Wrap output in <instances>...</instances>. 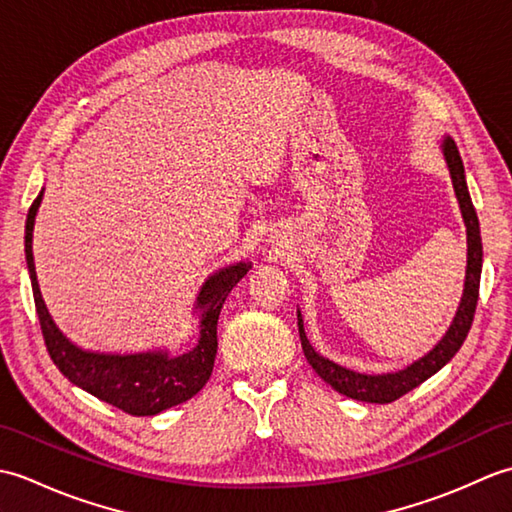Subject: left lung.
<instances>
[{"instance_id":"8db88e82","label":"left lung","mask_w":512,"mask_h":512,"mask_svg":"<svg viewBox=\"0 0 512 512\" xmlns=\"http://www.w3.org/2000/svg\"><path fill=\"white\" fill-rule=\"evenodd\" d=\"M442 154L447 160V167L451 173V182L455 189V198L460 202V211L464 217L466 226V279H464V292L460 308L455 312L453 323L449 325L447 334L442 336L438 345L433 347L429 354L418 358L416 363L409 367L400 369L394 374H358L354 369H347L332 363L330 358H323L319 352H314L310 345L306 330H303V319L301 312L297 310V325H299V336H301V347L303 354H306L308 363L312 365L314 372H317L325 383L332 385L339 394L363 400V402H378V405H387V402H394L400 396H405L407 391L416 389L422 385L424 380L431 378L436 372L447 365L451 358L458 354L462 347L466 334L471 330V323L475 317V306L477 297H480V275H482V237H480V222H477V213L473 209L469 187H466L464 178V165L460 158V151L455 147L453 140L447 136L442 143Z\"/></svg>"}]
</instances>
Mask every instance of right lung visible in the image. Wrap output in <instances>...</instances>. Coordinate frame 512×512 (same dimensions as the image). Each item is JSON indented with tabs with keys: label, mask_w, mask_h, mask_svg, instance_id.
<instances>
[{
	"label": "right lung",
	"mask_w": 512,
	"mask_h": 512,
	"mask_svg": "<svg viewBox=\"0 0 512 512\" xmlns=\"http://www.w3.org/2000/svg\"><path fill=\"white\" fill-rule=\"evenodd\" d=\"M41 198L43 191L32 202L26 217V264L43 341H46L48 354L54 365L59 367V372L72 385L85 389L103 402H110L125 413H132V416H156L160 411L193 398L213 372L220 310L228 292L250 270V264L239 262L226 266L202 284L198 301H195V310H200V339L193 350L180 356H171L167 350L140 354H103L83 350L57 328L39 290L35 257H32V228H35V215Z\"/></svg>",
	"instance_id": "right-lung-1"
}]
</instances>
